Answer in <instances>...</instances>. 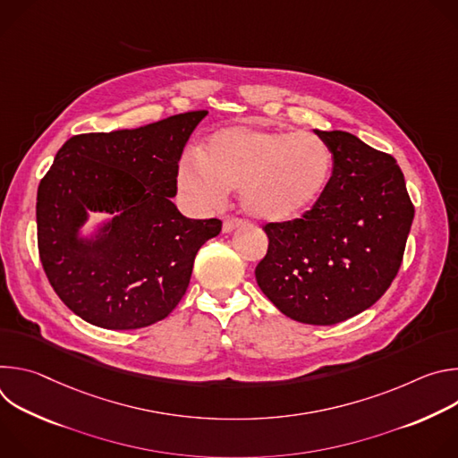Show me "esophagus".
Instances as JSON below:
<instances>
[{
    "instance_id": "obj_1",
    "label": "esophagus",
    "mask_w": 458,
    "mask_h": 458,
    "mask_svg": "<svg viewBox=\"0 0 458 458\" xmlns=\"http://www.w3.org/2000/svg\"><path fill=\"white\" fill-rule=\"evenodd\" d=\"M239 226H242V221L241 219H225L223 221V232L225 233H230V232H233L235 228H239Z\"/></svg>"
}]
</instances>
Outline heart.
Wrapping results in <instances>:
<instances>
[{"instance_id":"1","label":"heart","mask_w":458,"mask_h":458,"mask_svg":"<svg viewBox=\"0 0 458 458\" xmlns=\"http://www.w3.org/2000/svg\"><path fill=\"white\" fill-rule=\"evenodd\" d=\"M332 174L334 156L315 134L228 126L201 145L199 156H182L177 188L199 214L219 208L237 188L250 217L288 223L318 203Z\"/></svg>"}]
</instances>
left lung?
Listing matches in <instances>:
<instances>
[{
  "mask_svg": "<svg viewBox=\"0 0 458 458\" xmlns=\"http://www.w3.org/2000/svg\"><path fill=\"white\" fill-rule=\"evenodd\" d=\"M315 134L334 156L332 181L310 212L265 226L270 242L255 279L286 317L330 326L368 310L389 288L415 208L394 157L343 130Z\"/></svg>",
  "mask_w": 458,
  "mask_h": 458,
  "instance_id": "8db88e82",
  "label": "left lung"
}]
</instances>
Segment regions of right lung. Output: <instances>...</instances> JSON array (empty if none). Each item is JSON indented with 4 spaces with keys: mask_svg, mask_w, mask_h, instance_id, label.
I'll use <instances>...</instances> for the list:
<instances>
[{
    "mask_svg": "<svg viewBox=\"0 0 458 458\" xmlns=\"http://www.w3.org/2000/svg\"><path fill=\"white\" fill-rule=\"evenodd\" d=\"M207 110L64 143L38 188L43 270L78 317L106 330H138L182 299L195 255L219 219H188L172 203L177 168ZM109 217L87 234L90 213Z\"/></svg>",
    "mask_w": 458,
    "mask_h": 458,
    "instance_id": "add662e5",
    "label": "right lung"
}]
</instances>
